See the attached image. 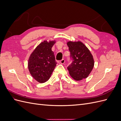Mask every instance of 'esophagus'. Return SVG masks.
<instances>
[{
    "label": "esophagus",
    "instance_id": "esophagus-1",
    "mask_svg": "<svg viewBox=\"0 0 121 121\" xmlns=\"http://www.w3.org/2000/svg\"><path fill=\"white\" fill-rule=\"evenodd\" d=\"M65 63V60L64 59L61 60H60V63L61 64H64Z\"/></svg>",
    "mask_w": 121,
    "mask_h": 121
}]
</instances>
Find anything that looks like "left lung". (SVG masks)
<instances>
[{
    "label": "left lung",
    "mask_w": 121,
    "mask_h": 121,
    "mask_svg": "<svg viewBox=\"0 0 121 121\" xmlns=\"http://www.w3.org/2000/svg\"><path fill=\"white\" fill-rule=\"evenodd\" d=\"M67 45L72 60L67 67L69 75L76 81L86 78L94 67L92 55L87 47L80 41H69Z\"/></svg>",
    "instance_id": "8db88e82"
}]
</instances>
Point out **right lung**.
<instances>
[{
  "label": "right lung",
  "instance_id": "right-lung-1",
  "mask_svg": "<svg viewBox=\"0 0 121 121\" xmlns=\"http://www.w3.org/2000/svg\"><path fill=\"white\" fill-rule=\"evenodd\" d=\"M54 41H44L32 53L28 60V69L31 75L39 83L48 81L57 63L52 50Z\"/></svg>",
  "mask_w": 121,
  "mask_h": 121
}]
</instances>
